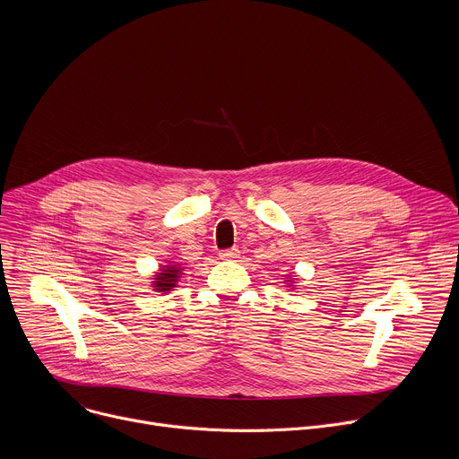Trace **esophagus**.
Here are the masks:
<instances>
[{"label": "esophagus", "instance_id": "esophagus-1", "mask_svg": "<svg viewBox=\"0 0 459 459\" xmlns=\"http://www.w3.org/2000/svg\"><path fill=\"white\" fill-rule=\"evenodd\" d=\"M220 257L221 259H236V257H239V250L236 248V247H232V248H227V250H221L220 252Z\"/></svg>", "mask_w": 459, "mask_h": 459}]
</instances>
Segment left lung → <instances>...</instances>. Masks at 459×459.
<instances>
[{
	"label": "left lung",
	"instance_id": "left-lung-1",
	"mask_svg": "<svg viewBox=\"0 0 459 459\" xmlns=\"http://www.w3.org/2000/svg\"><path fill=\"white\" fill-rule=\"evenodd\" d=\"M285 281H287V287H290V289H294V287H296V285H294V283H296V281H298V280H296V278H294V276H287V280H285Z\"/></svg>",
	"mask_w": 459,
	"mask_h": 459
}]
</instances>
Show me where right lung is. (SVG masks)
<instances>
[{"instance_id": "right-lung-1", "label": "right lung", "mask_w": 459, "mask_h": 459, "mask_svg": "<svg viewBox=\"0 0 459 459\" xmlns=\"http://www.w3.org/2000/svg\"><path fill=\"white\" fill-rule=\"evenodd\" d=\"M183 274V267L176 261H167L165 265L160 267V271L154 274L152 278V290L161 292V294H169L170 290H174V287H178V281Z\"/></svg>"}]
</instances>
